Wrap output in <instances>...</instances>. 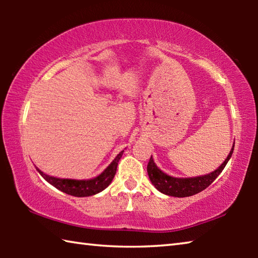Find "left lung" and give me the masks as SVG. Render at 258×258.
Listing matches in <instances>:
<instances>
[{
	"label": "left lung",
	"instance_id": "1",
	"mask_svg": "<svg viewBox=\"0 0 258 258\" xmlns=\"http://www.w3.org/2000/svg\"><path fill=\"white\" fill-rule=\"evenodd\" d=\"M233 149H234V143L229 156L226 157V159L223 161V164H222L217 169H215V171L209 174H206V175H202L197 177H184V178L169 176L157 167L154 159H152V156L150 157L149 163H148L147 172L152 184H154L156 189L160 191L161 194L172 196V197H178V198L190 197V196L199 194L200 191L205 190L207 186L211 185L212 183L215 181V178L220 175L222 171L224 169L225 165L228 164L231 156H232Z\"/></svg>",
	"mask_w": 258,
	"mask_h": 258
}]
</instances>
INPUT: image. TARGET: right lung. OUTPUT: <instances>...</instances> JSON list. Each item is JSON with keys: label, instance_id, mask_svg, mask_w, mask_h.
<instances>
[{"label": "right lung", "instance_id": "add662e5", "mask_svg": "<svg viewBox=\"0 0 258 258\" xmlns=\"http://www.w3.org/2000/svg\"><path fill=\"white\" fill-rule=\"evenodd\" d=\"M123 151H120L116 158L111 161V164L104 169V171L97 177L90 178V180H72V178H59L50 176L43 173L36 167L38 173L45 178V180L53 185L56 189L64 192V194L74 196V197H90V196L97 195L99 192L106 189L110 184L113 176L117 171V165L120 159Z\"/></svg>", "mask_w": 258, "mask_h": 258}]
</instances>
